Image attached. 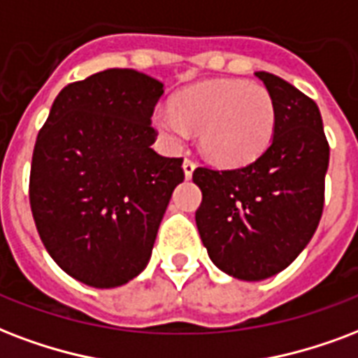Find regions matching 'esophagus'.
<instances>
[{
    "label": "esophagus",
    "mask_w": 358,
    "mask_h": 358,
    "mask_svg": "<svg viewBox=\"0 0 358 358\" xmlns=\"http://www.w3.org/2000/svg\"><path fill=\"white\" fill-rule=\"evenodd\" d=\"M182 167H184V174H185V178H191L193 176V171H195V161L193 159H184V163H182Z\"/></svg>",
    "instance_id": "1"
}]
</instances>
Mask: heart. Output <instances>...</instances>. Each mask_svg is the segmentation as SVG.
Wrapping results in <instances>:
<instances>
[{
    "mask_svg": "<svg viewBox=\"0 0 358 358\" xmlns=\"http://www.w3.org/2000/svg\"><path fill=\"white\" fill-rule=\"evenodd\" d=\"M276 116V103L263 84L217 78L178 92L173 106L155 108L152 122L171 148H182L199 131V144L210 161L236 167L263 154Z\"/></svg>",
    "mask_w": 358,
    "mask_h": 358,
    "instance_id": "1",
    "label": "heart"
}]
</instances>
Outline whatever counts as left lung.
<instances>
[{
	"label": "left lung",
	"instance_id": "8db88e82",
	"mask_svg": "<svg viewBox=\"0 0 358 358\" xmlns=\"http://www.w3.org/2000/svg\"><path fill=\"white\" fill-rule=\"evenodd\" d=\"M255 76L276 103L268 148L245 167L193 173L203 191L195 222L208 257L244 282L282 272L306 248L323 214L329 169L317 105L280 76Z\"/></svg>",
	"mask_w": 358,
	"mask_h": 358
}]
</instances>
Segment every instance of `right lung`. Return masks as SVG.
<instances>
[{"label": "right lung", "mask_w": 358, "mask_h": 358, "mask_svg": "<svg viewBox=\"0 0 358 358\" xmlns=\"http://www.w3.org/2000/svg\"><path fill=\"white\" fill-rule=\"evenodd\" d=\"M163 84L106 69L67 84L37 135L29 204L46 252L90 287H120L150 261L182 157L150 148Z\"/></svg>", "instance_id": "right-lung-1"}]
</instances>
